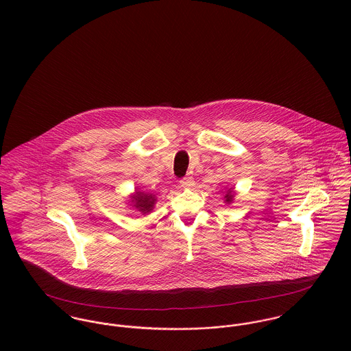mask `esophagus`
Listing matches in <instances>:
<instances>
[{
    "mask_svg": "<svg viewBox=\"0 0 351 351\" xmlns=\"http://www.w3.org/2000/svg\"><path fill=\"white\" fill-rule=\"evenodd\" d=\"M193 185H195V181H193V177H191V176H188V177L181 180V186L185 188V189L193 188Z\"/></svg>",
    "mask_w": 351,
    "mask_h": 351,
    "instance_id": "esophagus-1",
    "label": "esophagus"
}]
</instances>
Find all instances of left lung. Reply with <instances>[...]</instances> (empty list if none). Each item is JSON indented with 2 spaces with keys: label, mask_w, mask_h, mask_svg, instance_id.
Here are the masks:
<instances>
[{
  "label": "left lung",
  "mask_w": 351,
  "mask_h": 351,
  "mask_svg": "<svg viewBox=\"0 0 351 351\" xmlns=\"http://www.w3.org/2000/svg\"><path fill=\"white\" fill-rule=\"evenodd\" d=\"M232 197H234V195H232V191H231V189H228V192H227V193H226V196H224L226 202H231V201H232Z\"/></svg>",
  "instance_id": "obj_1"
}]
</instances>
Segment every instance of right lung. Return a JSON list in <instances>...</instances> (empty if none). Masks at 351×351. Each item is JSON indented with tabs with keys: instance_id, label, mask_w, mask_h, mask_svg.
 Here are the masks:
<instances>
[{
	"instance_id": "obj_1",
	"label": "right lung",
	"mask_w": 351,
	"mask_h": 351,
	"mask_svg": "<svg viewBox=\"0 0 351 351\" xmlns=\"http://www.w3.org/2000/svg\"><path fill=\"white\" fill-rule=\"evenodd\" d=\"M132 202H134V206L143 212V213H147L150 212L155 204V197L152 195H146L143 192H136V195L132 197Z\"/></svg>"
}]
</instances>
